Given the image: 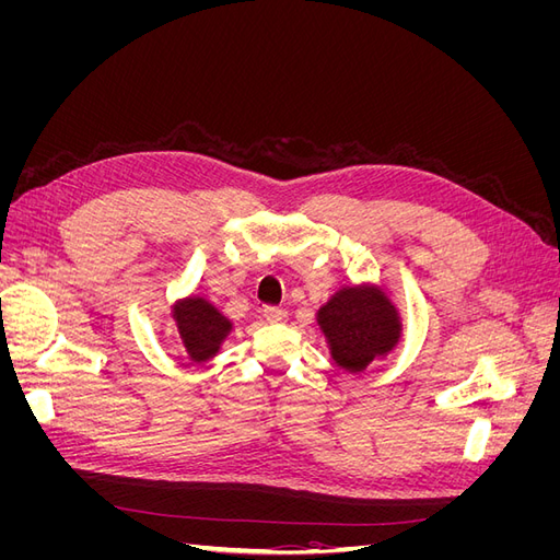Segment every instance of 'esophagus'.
Masks as SVG:
<instances>
[{"mask_svg": "<svg viewBox=\"0 0 560 560\" xmlns=\"http://www.w3.org/2000/svg\"><path fill=\"white\" fill-rule=\"evenodd\" d=\"M264 317L268 322H284L287 319V311L280 308V306H266L264 308Z\"/></svg>", "mask_w": 560, "mask_h": 560, "instance_id": "obj_1", "label": "esophagus"}]
</instances>
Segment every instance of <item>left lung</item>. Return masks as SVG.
Here are the masks:
<instances>
[{"mask_svg":"<svg viewBox=\"0 0 560 560\" xmlns=\"http://www.w3.org/2000/svg\"><path fill=\"white\" fill-rule=\"evenodd\" d=\"M331 358L346 371H364L399 341V317L393 303L374 287H346L317 313Z\"/></svg>","mask_w":560,"mask_h":560,"instance_id":"left-lung-1","label":"left lung"}]
</instances>
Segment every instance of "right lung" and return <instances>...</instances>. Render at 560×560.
<instances>
[{"label":"right lung","mask_w":560,"mask_h":560,"mask_svg":"<svg viewBox=\"0 0 560 560\" xmlns=\"http://www.w3.org/2000/svg\"><path fill=\"white\" fill-rule=\"evenodd\" d=\"M179 336L191 362H206L231 331V322L206 299H186L175 308Z\"/></svg>","instance_id":"add662e5"}]
</instances>
